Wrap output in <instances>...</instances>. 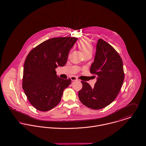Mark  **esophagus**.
I'll use <instances>...</instances> for the list:
<instances>
[{"instance_id":"1","label":"esophagus","mask_w":146,"mask_h":146,"mask_svg":"<svg viewBox=\"0 0 146 146\" xmlns=\"http://www.w3.org/2000/svg\"><path fill=\"white\" fill-rule=\"evenodd\" d=\"M70 79H71V80L72 81H78L77 78L76 77H74V76H72V77H70Z\"/></svg>"}]
</instances>
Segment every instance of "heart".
<instances>
[{
  "mask_svg": "<svg viewBox=\"0 0 146 146\" xmlns=\"http://www.w3.org/2000/svg\"><path fill=\"white\" fill-rule=\"evenodd\" d=\"M78 47L81 49L84 55L90 53H92V45L90 40L88 38H84L82 39L78 43Z\"/></svg>",
  "mask_w": 146,
  "mask_h": 146,
  "instance_id": "1",
  "label": "heart"
}]
</instances>
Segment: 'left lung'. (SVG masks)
I'll return each mask as SVG.
<instances>
[{
    "instance_id": "left-lung-1",
    "label": "left lung",
    "mask_w": 146,
    "mask_h": 146,
    "mask_svg": "<svg viewBox=\"0 0 146 146\" xmlns=\"http://www.w3.org/2000/svg\"><path fill=\"white\" fill-rule=\"evenodd\" d=\"M90 72L97 76L94 87L82 81L78 92L81 102L92 109L98 110L110 104L117 96L124 80L122 59L113 48L100 38L96 44Z\"/></svg>"
}]
</instances>
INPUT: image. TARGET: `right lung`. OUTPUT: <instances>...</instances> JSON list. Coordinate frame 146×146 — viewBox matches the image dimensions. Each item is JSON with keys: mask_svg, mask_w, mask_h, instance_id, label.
<instances>
[{"mask_svg": "<svg viewBox=\"0 0 146 146\" xmlns=\"http://www.w3.org/2000/svg\"><path fill=\"white\" fill-rule=\"evenodd\" d=\"M78 38L66 37L48 40L33 49L24 64L22 87L33 106L47 111L61 101L71 83L56 74L55 69L65 65L69 51Z\"/></svg>", "mask_w": 146, "mask_h": 146, "instance_id": "add662e5", "label": "right lung"}]
</instances>
